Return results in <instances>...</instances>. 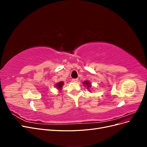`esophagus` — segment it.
I'll return each instance as SVG.
<instances>
[{"label": "esophagus", "instance_id": "1", "mask_svg": "<svg viewBox=\"0 0 147 147\" xmlns=\"http://www.w3.org/2000/svg\"><path fill=\"white\" fill-rule=\"evenodd\" d=\"M78 78H73L72 80V81L73 82H78Z\"/></svg>", "mask_w": 147, "mask_h": 147}]
</instances>
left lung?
I'll list each match as a JSON object with an SVG mask.
<instances>
[{
	"mask_svg": "<svg viewBox=\"0 0 147 147\" xmlns=\"http://www.w3.org/2000/svg\"><path fill=\"white\" fill-rule=\"evenodd\" d=\"M83 84L84 85V86H86L87 90L91 92V90L92 89V85H91V83L88 80H85V81H84L83 82Z\"/></svg>",
	"mask_w": 147,
	"mask_h": 147,
	"instance_id": "left-lung-1",
	"label": "left lung"
}]
</instances>
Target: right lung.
Segmentation results:
<instances>
[{
	"mask_svg": "<svg viewBox=\"0 0 147 147\" xmlns=\"http://www.w3.org/2000/svg\"><path fill=\"white\" fill-rule=\"evenodd\" d=\"M64 82H57L55 84V87L57 89L58 91L61 92V91L63 90V86H64Z\"/></svg>",
	"mask_w": 147,
	"mask_h": 147,
	"instance_id": "1",
	"label": "right lung"
}]
</instances>
